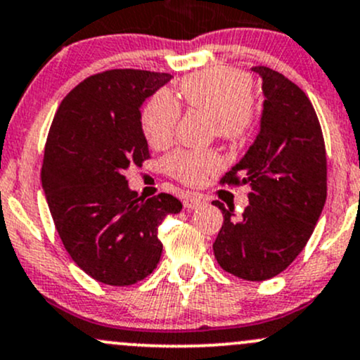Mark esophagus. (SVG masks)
<instances>
[{
    "instance_id": "34e87169",
    "label": "esophagus",
    "mask_w": 360,
    "mask_h": 360,
    "mask_svg": "<svg viewBox=\"0 0 360 360\" xmlns=\"http://www.w3.org/2000/svg\"><path fill=\"white\" fill-rule=\"evenodd\" d=\"M205 203H207V200L200 195H186L183 200L184 208H188V210H195V208H198Z\"/></svg>"
}]
</instances>
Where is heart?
Returning <instances> with one entry per match:
<instances>
[{
    "mask_svg": "<svg viewBox=\"0 0 360 360\" xmlns=\"http://www.w3.org/2000/svg\"><path fill=\"white\" fill-rule=\"evenodd\" d=\"M252 80L244 71L229 66H212L181 80L179 96L188 108L210 116L215 135L224 140L243 141L256 122ZM181 109L167 92L155 94L141 112V128L148 143L165 148L172 141ZM222 167L215 150H177L167 159V169L183 184L196 186Z\"/></svg>",
    "mask_w": 360,
    "mask_h": 360,
    "instance_id": "obj_1",
    "label": "heart"
}]
</instances>
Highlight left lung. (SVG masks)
Returning <instances> with one entry per match:
<instances>
[{"label": "left lung", "mask_w": 360, "mask_h": 360, "mask_svg": "<svg viewBox=\"0 0 360 360\" xmlns=\"http://www.w3.org/2000/svg\"><path fill=\"white\" fill-rule=\"evenodd\" d=\"M259 133L246 155L220 179L250 184L240 219L215 201L224 224L213 243L220 266L239 278L262 282L282 274L313 234L326 201V150L316 110L289 78L266 66Z\"/></svg>", "instance_id": "8db88e82"}]
</instances>
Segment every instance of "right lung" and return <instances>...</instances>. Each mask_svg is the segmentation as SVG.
Listing matches in <instances>:
<instances>
[{"instance_id":"1","label":"right lung","mask_w":360,"mask_h":360,"mask_svg":"<svg viewBox=\"0 0 360 360\" xmlns=\"http://www.w3.org/2000/svg\"><path fill=\"white\" fill-rule=\"evenodd\" d=\"M172 78L145 70L92 75L63 98L47 135L42 188L63 246L97 282L133 285L157 268V229L183 205L143 200L124 172L148 159L140 108Z\"/></svg>"}]
</instances>
